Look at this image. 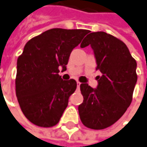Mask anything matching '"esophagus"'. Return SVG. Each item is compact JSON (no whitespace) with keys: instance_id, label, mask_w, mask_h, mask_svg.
Returning a JSON list of instances; mask_svg holds the SVG:
<instances>
[{"instance_id":"obj_1","label":"esophagus","mask_w":147,"mask_h":147,"mask_svg":"<svg viewBox=\"0 0 147 147\" xmlns=\"http://www.w3.org/2000/svg\"><path fill=\"white\" fill-rule=\"evenodd\" d=\"M80 85H81V82H77V89L80 88Z\"/></svg>"}]
</instances>
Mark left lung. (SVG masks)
I'll return each mask as SVG.
<instances>
[{
	"instance_id": "1",
	"label": "left lung",
	"mask_w": 147,
	"mask_h": 147,
	"mask_svg": "<svg viewBox=\"0 0 147 147\" xmlns=\"http://www.w3.org/2000/svg\"><path fill=\"white\" fill-rule=\"evenodd\" d=\"M93 49L97 68L96 89L82 83L83 102L78 106L82 123L92 129H103L117 122L130 105L137 82L136 61L126 45L105 32L91 33L81 44Z\"/></svg>"
}]
</instances>
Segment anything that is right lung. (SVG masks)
<instances>
[{
  "label": "right lung",
  "mask_w": 147,
  "mask_h": 147,
  "mask_svg": "<svg viewBox=\"0 0 147 147\" xmlns=\"http://www.w3.org/2000/svg\"><path fill=\"white\" fill-rule=\"evenodd\" d=\"M89 33L86 29L52 28L35 36L18 56L16 95L25 117L35 125L55 126L76 89L74 79L63 81L70 55Z\"/></svg>",
  "instance_id": "add662e5"
}]
</instances>
